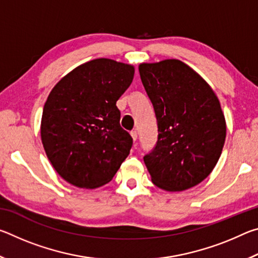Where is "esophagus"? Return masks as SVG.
Wrapping results in <instances>:
<instances>
[{"mask_svg": "<svg viewBox=\"0 0 258 258\" xmlns=\"http://www.w3.org/2000/svg\"><path fill=\"white\" fill-rule=\"evenodd\" d=\"M131 134H132V137H133V139H134V140H137V137H138L137 131H132V132H131Z\"/></svg>", "mask_w": 258, "mask_h": 258, "instance_id": "1", "label": "esophagus"}]
</instances>
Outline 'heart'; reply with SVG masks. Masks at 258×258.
<instances>
[{"instance_id": "b5f03b06", "label": "heart", "mask_w": 258, "mask_h": 258, "mask_svg": "<svg viewBox=\"0 0 258 258\" xmlns=\"http://www.w3.org/2000/svg\"><path fill=\"white\" fill-rule=\"evenodd\" d=\"M138 112H139V116H141V113H142V110H138Z\"/></svg>"}]
</instances>
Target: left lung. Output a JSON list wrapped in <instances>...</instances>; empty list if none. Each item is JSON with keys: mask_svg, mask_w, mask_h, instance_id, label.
I'll return each mask as SVG.
<instances>
[{"mask_svg": "<svg viewBox=\"0 0 258 258\" xmlns=\"http://www.w3.org/2000/svg\"><path fill=\"white\" fill-rule=\"evenodd\" d=\"M139 72L158 125L156 147L143 157L152 182L171 191L197 185L215 167L224 146L220 101L180 60L143 63Z\"/></svg>", "mask_w": 258, "mask_h": 258, "instance_id": "left-lung-1", "label": "left lung"}]
</instances>
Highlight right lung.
<instances>
[{
  "mask_svg": "<svg viewBox=\"0 0 258 258\" xmlns=\"http://www.w3.org/2000/svg\"><path fill=\"white\" fill-rule=\"evenodd\" d=\"M134 69L95 59L64 76L47 98L41 137L61 177L80 187L108 183L128 156L132 138L120 127L116 101L132 83Z\"/></svg>",
  "mask_w": 258,
  "mask_h": 258,
  "instance_id": "1",
  "label": "right lung"
}]
</instances>
